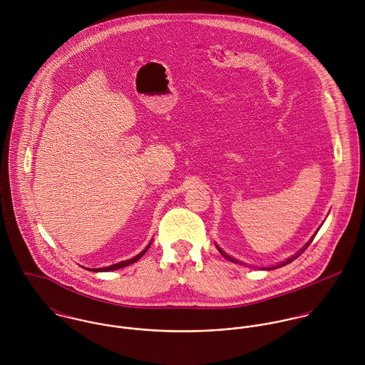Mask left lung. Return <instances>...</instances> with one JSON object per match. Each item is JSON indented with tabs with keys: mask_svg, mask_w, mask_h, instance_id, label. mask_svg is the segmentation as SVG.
<instances>
[{
	"mask_svg": "<svg viewBox=\"0 0 365 365\" xmlns=\"http://www.w3.org/2000/svg\"><path fill=\"white\" fill-rule=\"evenodd\" d=\"M312 240L313 239H311V240H309V242H308V243H307V245H305V246H304V247H302V249H301V250H299L297 255H294L292 257H289V259H287V260L282 261V262H279V264H277V265H272V267H265V268L262 267V269H274V268H279V267H284V265L289 264L291 261H294L295 259H298V257H299V256H301V255L305 252V249H307V247H308V246L312 243ZM216 247H217L219 253H220V255H222L225 259H227V260L232 261V262H236V264H243V262H240V261L236 260V259H233V257H230L229 255H226V253H225V252H223V250H222L219 246H216Z\"/></svg>",
	"mask_w": 365,
	"mask_h": 365,
	"instance_id": "obj_1",
	"label": "left lung"
}]
</instances>
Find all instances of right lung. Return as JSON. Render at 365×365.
I'll return each instance as SVG.
<instances>
[{"mask_svg": "<svg viewBox=\"0 0 365 365\" xmlns=\"http://www.w3.org/2000/svg\"><path fill=\"white\" fill-rule=\"evenodd\" d=\"M150 245H152V242L146 246V249L142 252V253H139L138 256H135L133 259H130V260L126 261H120V262H118V264H113V265H108V267H104V268H87V269H90V271H97V272H101V271H113V269H118V268H122V267H126V265H129V264H133V262H136V261L139 260V259H142V256L149 250V247H150Z\"/></svg>", "mask_w": 365, "mask_h": 365, "instance_id": "right-lung-1", "label": "right lung"}]
</instances>
